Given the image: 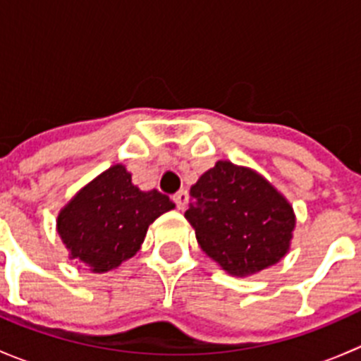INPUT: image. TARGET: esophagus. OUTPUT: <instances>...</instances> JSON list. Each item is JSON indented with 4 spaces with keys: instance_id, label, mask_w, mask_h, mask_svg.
<instances>
[{
    "instance_id": "esophagus-1",
    "label": "esophagus",
    "mask_w": 361,
    "mask_h": 361,
    "mask_svg": "<svg viewBox=\"0 0 361 361\" xmlns=\"http://www.w3.org/2000/svg\"><path fill=\"white\" fill-rule=\"evenodd\" d=\"M173 200H175V204H177V208L180 209V212H184L188 206V200H190V197H188V191L186 190L177 191V193L173 195Z\"/></svg>"
}]
</instances>
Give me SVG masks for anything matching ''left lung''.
<instances>
[{
    "mask_svg": "<svg viewBox=\"0 0 361 361\" xmlns=\"http://www.w3.org/2000/svg\"><path fill=\"white\" fill-rule=\"evenodd\" d=\"M188 219L202 251L233 276L275 266L289 251L293 206L251 168L219 161L190 190Z\"/></svg>",
    "mask_w": 361,
    "mask_h": 361,
    "instance_id": "left-lung-1",
    "label": "left lung"
}]
</instances>
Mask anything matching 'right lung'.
Here are the masks:
<instances>
[{
  "instance_id": "obj_1",
  "label": "right lung",
  "mask_w": 361,
  "mask_h": 361,
  "mask_svg": "<svg viewBox=\"0 0 361 361\" xmlns=\"http://www.w3.org/2000/svg\"><path fill=\"white\" fill-rule=\"evenodd\" d=\"M175 208L161 191H141L116 164L78 191L57 215V233L70 258L92 273L119 267L141 250L148 226Z\"/></svg>"
}]
</instances>
